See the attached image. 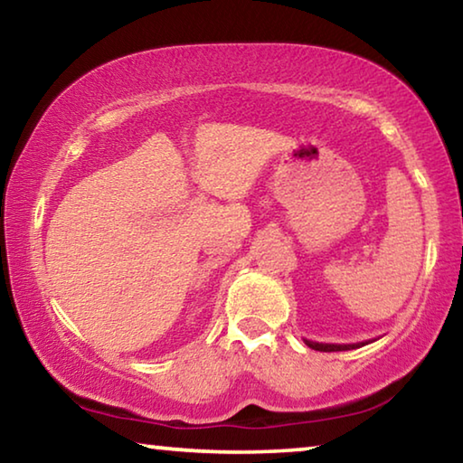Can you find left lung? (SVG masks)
<instances>
[{"mask_svg":"<svg viewBox=\"0 0 463 463\" xmlns=\"http://www.w3.org/2000/svg\"><path fill=\"white\" fill-rule=\"evenodd\" d=\"M304 343L308 345L310 349H315V351H347V349H357V347H362V345H365V343H354V345H331V343H317V341H308V339H304Z\"/></svg>","mask_w":463,"mask_h":463,"instance_id":"1","label":"left lung"}]
</instances>
